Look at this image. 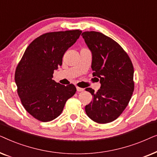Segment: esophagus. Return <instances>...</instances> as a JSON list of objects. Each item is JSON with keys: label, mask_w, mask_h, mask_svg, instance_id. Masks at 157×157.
<instances>
[{"label": "esophagus", "mask_w": 157, "mask_h": 157, "mask_svg": "<svg viewBox=\"0 0 157 157\" xmlns=\"http://www.w3.org/2000/svg\"><path fill=\"white\" fill-rule=\"evenodd\" d=\"M76 89H77V91H78V92H81V91H84V89H83V88H80L78 86H76Z\"/></svg>", "instance_id": "1"}]
</instances>
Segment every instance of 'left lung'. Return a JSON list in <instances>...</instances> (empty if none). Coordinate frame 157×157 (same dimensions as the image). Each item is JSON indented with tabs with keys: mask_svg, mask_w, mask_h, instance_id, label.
<instances>
[{
	"mask_svg": "<svg viewBox=\"0 0 157 157\" xmlns=\"http://www.w3.org/2000/svg\"><path fill=\"white\" fill-rule=\"evenodd\" d=\"M92 53L93 75L100 78L101 88L85 106L88 117L98 124L114 121L127 106L134 90V66L127 53L114 40L100 32L81 34Z\"/></svg>",
	"mask_w": 157,
	"mask_h": 157,
	"instance_id": "left-lung-1",
	"label": "left lung"
}]
</instances>
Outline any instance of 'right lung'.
<instances>
[{
    "mask_svg": "<svg viewBox=\"0 0 157 157\" xmlns=\"http://www.w3.org/2000/svg\"><path fill=\"white\" fill-rule=\"evenodd\" d=\"M81 32H49L38 36L27 47L17 65L15 81L18 96L25 110L38 121L57 118L66 101L76 93L74 84H60L52 78L54 71L62 65L64 53Z\"/></svg>",
    "mask_w": 157,
    "mask_h": 157,
    "instance_id": "add662e5",
    "label": "right lung"
}]
</instances>
